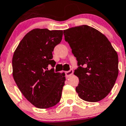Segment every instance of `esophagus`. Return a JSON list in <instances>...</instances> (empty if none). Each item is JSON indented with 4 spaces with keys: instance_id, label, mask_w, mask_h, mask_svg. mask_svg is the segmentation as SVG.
Wrapping results in <instances>:
<instances>
[{
    "instance_id": "esophagus-1",
    "label": "esophagus",
    "mask_w": 126,
    "mask_h": 126,
    "mask_svg": "<svg viewBox=\"0 0 126 126\" xmlns=\"http://www.w3.org/2000/svg\"><path fill=\"white\" fill-rule=\"evenodd\" d=\"M73 73H74V70L71 69L69 71H67V72H65V75H66V77H70L73 74Z\"/></svg>"
}]
</instances>
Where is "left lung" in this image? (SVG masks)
I'll list each match as a JSON object with an SVG mask.
<instances>
[{"mask_svg":"<svg viewBox=\"0 0 126 126\" xmlns=\"http://www.w3.org/2000/svg\"><path fill=\"white\" fill-rule=\"evenodd\" d=\"M79 67L74 72L79 82L75 88L84 101L98 102L111 91L119 74L118 54L102 33L87 25L63 30Z\"/></svg>","mask_w":126,"mask_h":126,"instance_id":"8db88e82","label":"left lung"}]
</instances>
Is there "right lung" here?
<instances>
[{"label":"right lung","instance_id":"1","mask_svg":"<svg viewBox=\"0 0 126 126\" xmlns=\"http://www.w3.org/2000/svg\"><path fill=\"white\" fill-rule=\"evenodd\" d=\"M63 30L35 28L21 40L13 54V76L25 98L39 109H48L60 101L64 73H55L52 60L54 47L62 40Z\"/></svg>","mask_w":126,"mask_h":126}]
</instances>
